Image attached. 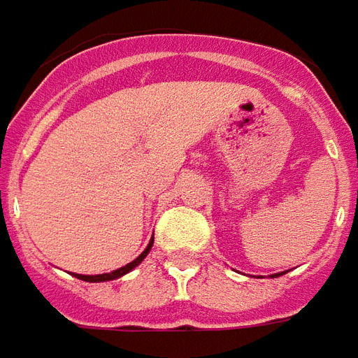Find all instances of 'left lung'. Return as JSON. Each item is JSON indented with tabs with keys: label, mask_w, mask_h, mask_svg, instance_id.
<instances>
[{
	"label": "left lung",
	"mask_w": 358,
	"mask_h": 358,
	"mask_svg": "<svg viewBox=\"0 0 358 358\" xmlns=\"http://www.w3.org/2000/svg\"><path fill=\"white\" fill-rule=\"evenodd\" d=\"M278 275H280V273H277V275H273V278H275V277H278Z\"/></svg>",
	"instance_id": "8db88e82"
}]
</instances>
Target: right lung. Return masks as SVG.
<instances>
[{
    "label": "right lung",
    "mask_w": 358,
    "mask_h": 358,
    "mask_svg": "<svg viewBox=\"0 0 358 358\" xmlns=\"http://www.w3.org/2000/svg\"><path fill=\"white\" fill-rule=\"evenodd\" d=\"M152 245H154V240H150V243H148V248L140 255H138L132 263H128V265H124V267L117 268V271H113V273H105V275H76L73 273V277L76 278H81V280H85V282H103V280H115V278L122 277V275H127V273H130L132 268L136 267V265H140L142 261H144V257H146L148 253H150V250H152Z\"/></svg>",
    "instance_id": "right-lung-1"
}]
</instances>
